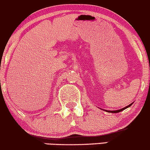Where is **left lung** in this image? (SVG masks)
Listing matches in <instances>:
<instances>
[{"label": "left lung", "instance_id": "1", "mask_svg": "<svg viewBox=\"0 0 150 150\" xmlns=\"http://www.w3.org/2000/svg\"><path fill=\"white\" fill-rule=\"evenodd\" d=\"M132 104H130L129 105L127 106L126 107H125V108H122V109H119V110H115V111H108V110H105V111H106V112H109V113H118V112H122V111L125 110V109H127V108L129 107L130 106L132 105Z\"/></svg>", "mask_w": 150, "mask_h": 150}]
</instances>
